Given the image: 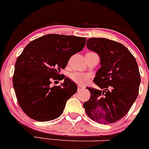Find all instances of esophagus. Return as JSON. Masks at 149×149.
I'll list each match as a JSON object with an SVG mask.
<instances>
[{
    "mask_svg": "<svg viewBox=\"0 0 149 149\" xmlns=\"http://www.w3.org/2000/svg\"><path fill=\"white\" fill-rule=\"evenodd\" d=\"M77 87H78V91H79V90L83 88L84 86H81V85H78Z\"/></svg>",
    "mask_w": 149,
    "mask_h": 149,
    "instance_id": "1",
    "label": "esophagus"
}]
</instances>
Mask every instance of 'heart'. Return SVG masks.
Wrapping results in <instances>:
<instances>
[{
    "label": "heart",
    "instance_id": "obj_1",
    "mask_svg": "<svg viewBox=\"0 0 149 149\" xmlns=\"http://www.w3.org/2000/svg\"><path fill=\"white\" fill-rule=\"evenodd\" d=\"M92 54H95L94 52H88L86 54V55ZM70 78L73 81H74L75 83L79 84V85L84 86L88 83V81L91 78V75L89 74H83V73L74 72H72V74H70Z\"/></svg>",
    "mask_w": 149,
    "mask_h": 149
}]
</instances>
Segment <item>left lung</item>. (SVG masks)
<instances>
[{"mask_svg":"<svg viewBox=\"0 0 149 149\" xmlns=\"http://www.w3.org/2000/svg\"><path fill=\"white\" fill-rule=\"evenodd\" d=\"M86 46L100 56L101 68L93 81L100 89L87 88L91 98L84 103L86 113L100 124L117 122L138 95L141 79L136 60L122 43L105 38H89Z\"/></svg>","mask_w":149,"mask_h":149,"instance_id":"8db88e82","label":"left lung"}]
</instances>
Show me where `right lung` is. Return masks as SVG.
<instances>
[{
  "label": "right lung",
  "mask_w": 149,
  "mask_h": 149,
  "mask_svg": "<svg viewBox=\"0 0 149 149\" xmlns=\"http://www.w3.org/2000/svg\"><path fill=\"white\" fill-rule=\"evenodd\" d=\"M86 38L49 34L31 41L17 58L13 86L20 107L28 117L38 122L58 118L66 102L77 86L65 76L61 86H50L58 79L72 55L84 49Z\"/></svg>",
  "instance_id": "add662e5"
}]
</instances>
